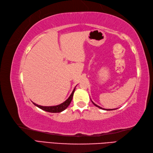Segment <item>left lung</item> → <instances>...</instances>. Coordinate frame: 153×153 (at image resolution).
I'll return each mask as SVG.
<instances>
[{
    "label": "left lung",
    "instance_id": "8db88e82",
    "mask_svg": "<svg viewBox=\"0 0 153 153\" xmlns=\"http://www.w3.org/2000/svg\"><path fill=\"white\" fill-rule=\"evenodd\" d=\"M91 102L93 103H94V105H95V106H96V107H99V108H100V109H103V110H107V111H110V110H113V109H103V108H102V107H100V106H98L97 105H96V104H95V103H94V102H93V101H91Z\"/></svg>",
    "mask_w": 153,
    "mask_h": 153
}]
</instances>
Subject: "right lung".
I'll return each instance as SVG.
<instances>
[{
    "label": "right lung",
    "mask_w": 153,
    "mask_h": 153,
    "mask_svg": "<svg viewBox=\"0 0 153 153\" xmlns=\"http://www.w3.org/2000/svg\"><path fill=\"white\" fill-rule=\"evenodd\" d=\"M75 89H76V88L74 89L72 93H71L70 96L68 97L67 100H65L64 103H62L59 104V105H56V106H41V105H37V104H36L34 103H34L36 107H39L40 109L45 111L50 112V113H60V112L63 111L66 109L67 107L69 106V105L70 104L71 100H72Z\"/></svg>",
    "instance_id": "right-lung-1"
}]
</instances>
